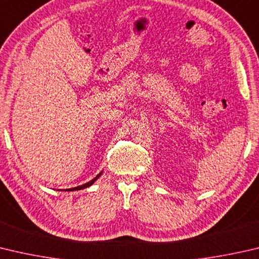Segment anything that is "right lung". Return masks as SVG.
<instances>
[{
	"instance_id": "obj_1",
	"label": "right lung",
	"mask_w": 259,
	"mask_h": 259,
	"mask_svg": "<svg viewBox=\"0 0 259 259\" xmlns=\"http://www.w3.org/2000/svg\"><path fill=\"white\" fill-rule=\"evenodd\" d=\"M100 176H101V173L100 175H98L97 177H95L93 179V180H91L89 182H87V183H84V185H81V186H79V187H74V188H71V189H67L68 191H72V190H80V189H84V188H87V187H89V186H92L94 182H95L98 178H100Z\"/></svg>"
}]
</instances>
